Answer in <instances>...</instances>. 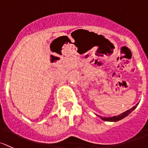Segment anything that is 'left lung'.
<instances>
[{"label": "left lung", "instance_id": "obj_1", "mask_svg": "<svg viewBox=\"0 0 148 148\" xmlns=\"http://www.w3.org/2000/svg\"><path fill=\"white\" fill-rule=\"evenodd\" d=\"M139 104V103H138L136 104L135 106H133V108H131L130 109L127 110L125 112H124V113H121V114L119 115V116H113V117H102V116H98V117L100 118L101 119L103 120V121H108V122H116V121H121V120L123 119L124 118L127 117V116H128L129 114H130L131 112H133L134 111L135 109L137 108V106H138V105Z\"/></svg>", "mask_w": 148, "mask_h": 148}]
</instances>
